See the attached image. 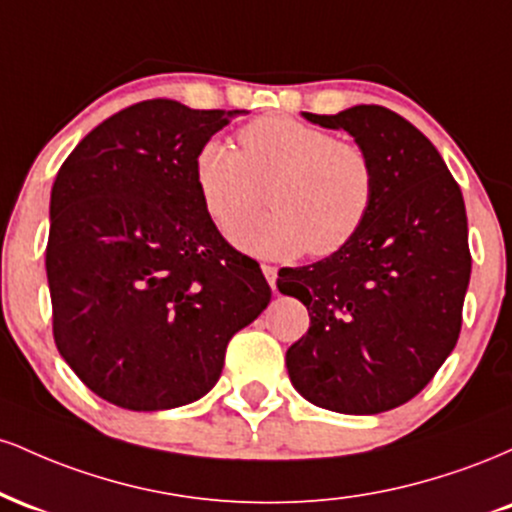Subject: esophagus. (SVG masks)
I'll return each mask as SVG.
<instances>
[{
  "instance_id": "34e87169",
  "label": "esophagus",
  "mask_w": 512,
  "mask_h": 512,
  "mask_svg": "<svg viewBox=\"0 0 512 512\" xmlns=\"http://www.w3.org/2000/svg\"><path fill=\"white\" fill-rule=\"evenodd\" d=\"M276 272H279V269H276L274 264H262V274H264V279L269 281V286H272V289H276Z\"/></svg>"
}]
</instances>
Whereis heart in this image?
I'll use <instances>...</instances> for the list:
<instances>
[{"instance_id":"heart-1","label":"heart","mask_w":512,"mask_h":512,"mask_svg":"<svg viewBox=\"0 0 512 512\" xmlns=\"http://www.w3.org/2000/svg\"><path fill=\"white\" fill-rule=\"evenodd\" d=\"M240 151L209 139L195 156V185L223 233L272 202V211L236 233L262 257H330L366 226L378 192L373 158L361 144L291 115H262L238 132Z\"/></svg>"}]
</instances>
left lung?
Returning <instances> with one entry per match:
<instances>
[{"mask_svg":"<svg viewBox=\"0 0 512 512\" xmlns=\"http://www.w3.org/2000/svg\"><path fill=\"white\" fill-rule=\"evenodd\" d=\"M305 117L368 151L378 192L344 250L276 281L310 315L286 368L317 407L380 414L419 395L460 337L472 274L462 190L436 146L383 105Z\"/></svg>","mask_w":512,"mask_h":512,"instance_id":"left-lung-1","label":"left lung"}]
</instances>
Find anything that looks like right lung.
Returning a JSON list of instances; mask_svg holds the SVG:
<instances>
[{
    "mask_svg": "<svg viewBox=\"0 0 512 512\" xmlns=\"http://www.w3.org/2000/svg\"><path fill=\"white\" fill-rule=\"evenodd\" d=\"M243 113L134 103L57 173L45 248L52 337L105 402L158 411L207 395L233 334L272 298L260 264L211 221L192 173L199 146Z\"/></svg>",
    "mask_w": 512,
    "mask_h": 512,
    "instance_id": "1",
    "label": "right lung"
}]
</instances>
